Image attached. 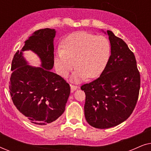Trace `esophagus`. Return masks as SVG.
Returning a JSON list of instances; mask_svg holds the SVG:
<instances>
[{
	"instance_id": "34e87169",
	"label": "esophagus",
	"mask_w": 151,
	"mask_h": 151,
	"mask_svg": "<svg viewBox=\"0 0 151 151\" xmlns=\"http://www.w3.org/2000/svg\"><path fill=\"white\" fill-rule=\"evenodd\" d=\"M70 86H71V92L73 93L76 90H77L78 88V86H76V85H73V84H70Z\"/></svg>"
}]
</instances>
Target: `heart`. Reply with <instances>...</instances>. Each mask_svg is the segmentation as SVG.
Segmentation results:
<instances>
[{"mask_svg":"<svg viewBox=\"0 0 151 151\" xmlns=\"http://www.w3.org/2000/svg\"><path fill=\"white\" fill-rule=\"evenodd\" d=\"M110 54L111 45L105 36L76 32L64 39L62 49L57 51L54 58V66L60 76L67 78L75 63L76 70L72 80L92 79L102 73Z\"/></svg>","mask_w":151,"mask_h":151,"instance_id":"heart-1","label":"heart"}]
</instances>
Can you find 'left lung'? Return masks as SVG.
Returning <instances> with one entry per match:
<instances>
[{
	"label": "left lung",
	"instance_id": "8db88e82",
	"mask_svg": "<svg viewBox=\"0 0 151 151\" xmlns=\"http://www.w3.org/2000/svg\"><path fill=\"white\" fill-rule=\"evenodd\" d=\"M111 55L98 79L83 84L84 115L93 127L109 129L129 118L137 104L140 74L134 53L122 39L107 31Z\"/></svg>",
	"mask_w": 151,
	"mask_h": 151
}]
</instances>
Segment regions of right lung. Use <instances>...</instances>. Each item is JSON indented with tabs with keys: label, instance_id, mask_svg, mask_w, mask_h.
Returning <instances> with one entry per match:
<instances>
[{
	"label": "right lung",
	"instance_id": "obj_1",
	"mask_svg": "<svg viewBox=\"0 0 151 151\" xmlns=\"http://www.w3.org/2000/svg\"><path fill=\"white\" fill-rule=\"evenodd\" d=\"M53 29L37 30L24 42L12 60L9 93L14 104L32 123L46 125L58 118L65 110L70 86L50 70L54 64ZM31 50L41 60V68L28 65L22 51Z\"/></svg>",
	"mask_w": 151,
	"mask_h": 151
}]
</instances>
